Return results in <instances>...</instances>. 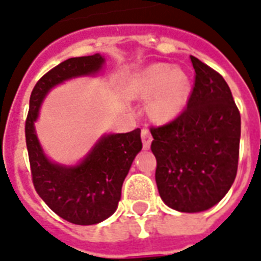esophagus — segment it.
I'll list each match as a JSON object with an SVG mask.
<instances>
[{"instance_id": "obj_1", "label": "esophagus", "mask_w": 261, "mask_h": 261, "mask_svg": "<svg viewBox=\"0 0 261 261\" xmlns=\"http://www.w3.org/2000/svg\"><path fill=\"white\" fill-rule=\"evenodd\" d=\"M141 139H142V145H144V149L150 148V142H152V135L149 132V129L144 128L141 130Z\"/></svg>"}]
</instances>
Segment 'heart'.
<instances>
[{
  "instance_id": "1",
  "label": "heart",
  "mask_w": 261,
  "mask_h": 261,
  "mask_svg": "<svg viewBox=\"0 0 261 261\" xmlns=\"http://www.w3.org/2000/svg\"><path fill=\"white\" fill-rule=\"evenodd\" d=\"M136 93L142 99L154 96L149 113L157 121L177 117L188 103L190 82L188 75L169 64H153L137 73L133 80Z\"/></svg>"
}]
</instances>
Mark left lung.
I'll list each match as a JSON object with an SVG mask.
<instances>
[{"instance_id":"8db88e82","label":"left lung","mask_w":261,"mask_h":261,"mask_svg":"<svg viewBox=\"0 0 261 261\" xmlns=\"http://www.w3.org/2000/svg\"><path fill=\"white\" fill-rule=\"evenodd\" d=\"M193 91L174 120L152 126L155 184L162 200L181 213H199L219 202L235 181L240 113L219 72L190 57Z\"/></svg>"}]
</instances>
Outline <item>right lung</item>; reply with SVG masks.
<instances>
[{
  "label": "right lung",
  "instance_id": "1",
  "mask_svg": "<svg viewBox=\"0 0 261 261\" xmlns=\"http://www.w3.org/2000/svg\"><path fill=\"white\" fill-rule=\"evenodd\" d=\"M103 63L104 58L99 54L70 58L44 73L33 88L24 124L31 177L38 195L57 215L80 226L100 223L116 211L122 182L142 148L141 130L137 128L128 133L103 136L79 165L63 166L44 155L34 121L53 87L71 77L93 75Z\"/></svg>",
  "mask_w": 261,
  "mask_h": 261
}]
</instances>
